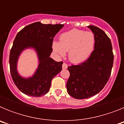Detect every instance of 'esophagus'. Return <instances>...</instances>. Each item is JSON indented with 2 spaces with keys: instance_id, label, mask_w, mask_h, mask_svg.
Wrapping results in <instances>:
<instances>
[{
  "instance_id": "34e87169",
  "label": "esophagus",
  "mask_w": 124,
  "mask_h": 124,
  "mask_svg": "<svg viewBox=\"0 0 124 124\" xmlns=\"http://www.w3.org/2000/svg\"><path fill=\"white\" fill-rule=\"evenodd\" d=\"M62 68H63V69H66L68 68V64L66 63H64L62 65Z\"/></svg>"
}]
</instances>
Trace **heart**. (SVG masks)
Here are the masks:
<instances>
[{"instance_id":"obj_1","label":"heart","mask_w":124,"mask_h":124,"mask_svg":"<svg viewBox=\"0 0 124 124\" xmlns=\"http://www.w3.org/2000/svg\"><path fill=\"white\" fill-rule=\"evenodd\" d=\"M94 34L91 31L73 29L61 34L60 42L53 43V49L63 56L69 51V59L72 63H82L90 56L94 48Z\"/></svg>"}]
</instances>
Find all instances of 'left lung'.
Returning a JSON list of instances; mask_svg holds the SVG:
<instances>
[{"instance_id":"obj_1","label":"left lung","mask_w":124,"mask_h":124,"mask_svg":"<svg viewBox=\"0 0 124 124\" xmlns=\"http://www.w3.org/2000/svg\"><path fill=\"white\" fill-rule=\"evenodd\" d=\"M87 27L94 34V50L83 63L68 67L70 74L66 84L68 93L77 99H86L99 93L108 81L113 66L110 38L98 27Z\"/></svg>"}]
</instances>
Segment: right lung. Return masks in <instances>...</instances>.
Segmentation results:
<instances>
[{"label": "right lung", "instance_id": "1", "mask_svg": "<svg viewBox=\"0 0 124 124\" xmlns=\"http://www.w3.org/2000/svg\"><path fill=\"white\" fill-rule=\"evenodd\" d=\"M63 24H43L40 22L30 24L17 33L11 48L10 71L13 81L22 93L33 97H41L49 91L51 80L62 70L63 61L57 62L50 58L53 38L63 28ZM33 47L40 63L32 77L25 79L16 71V62L20 53L27 47Z\"/></svg>", "mask_w": 124, "mask_h": 124}]
</instances>
